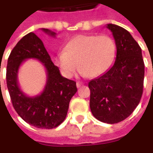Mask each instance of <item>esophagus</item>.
Listing matches in <instances>:
<instances>
[{"label": "esophagus", "mask_w": 153, "mask_h": 153, "mask_svg": "<svg viewBox=\"0 0 153 153\" xmlns=\"http://www.w3.org/2000/svg\"><path fill=\"white\" fill-rule=\"evenodd\" d=\"M83 85V83L82 82H76V87L79 88H81L82 86Z\"/></svg>", "instance_id": "1"}]
</instances>
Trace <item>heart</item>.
<instances>
[{
    "label": "heart",
    "mask_w": 153,
    "mask_h": 153,
    "mask_svg": "<svg viewBox=\"0 0 153 153\" xmlns=\"http://www.w3.org/2000/svg\"><path fill=\"white\" fill-rule=\"evenodd\" d=\"M115 53L114 41L107 35H81L71 39L57 54L55 63L65 77L73 76L77 63L82 75L96 76L110 67Z\"/></svg>",
    "instance_id": "heart-1"
}]
</instances>
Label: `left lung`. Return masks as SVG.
Segmentation results:
<instances>
[{
  "label": "left lung",
  "mask_w": 153,
  "mask_h": 153,
  "mask_svg": "<svg viewBox=\"0 0 153 153\" xmlns=\"http://www.w3.org/2000/svg\"><path fill=\"white\" fill-rule=\"evenodd\" d=\"M117 47L114 65L88 82L94 117L106 123L124 120L134 111L143 93L145 65L141 48L123 27L108 24Z\"/></svg>",
  "instance_id": "1"
}]
</instances>
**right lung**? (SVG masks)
I'll return each instance as SVG.
<instances>
[{
    "label": "right lung",
    "instance_id": "1",
    "mask_svg": "<svg viewBox=\"0 0 153 153\" xmlns=\"http://www.w3.org/2000/svg\"><path fill=\"white\" fill-rule=\"evenodd\" d=\"M42 31L55 37L48 29ZM28 58L42 62L47 71V82L41 95L27 97L17 83V72L21 64ZM7 86L13 105L23 120L38 128H53L66 117L69 103L77 91L76 82L62 76L53 65L43 42L35 33L25 36L16 44L9 55L7 65Z\"/></svg>",
    "mask_w": 153,
    "mask_h": 153
}]
</instances>
